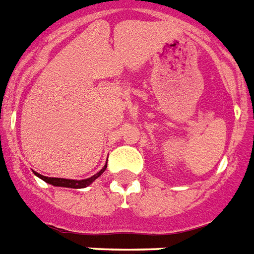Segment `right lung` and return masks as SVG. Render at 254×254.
<instances>
[{
    "mask_svg": "<svg viewBox=\"0 0 254 254\" xmlns=\"http://www.w3.org/2000/svg\"><path fill=\"white\" fill-rule=\"evenodd\" d=\"M107 168V164L103 167L102 170L99 171L98 174L94 175V176L88 177V179H84V180H70V179H60V177H47V176H43V175L38 174V172H35L34 174L36 175L38 177H40L41 180H44L45 183H48V184L53 185V187H63V188H74V189H80V188H86L88 185L91 184L92 181H95L98 179L100 175L106 171Z\"/></svg>",
    "mask_w": 254,
    "mask_h": 254,
    "instance_id": "obj_1",
    "label": "right lung"
}]
</instances>
